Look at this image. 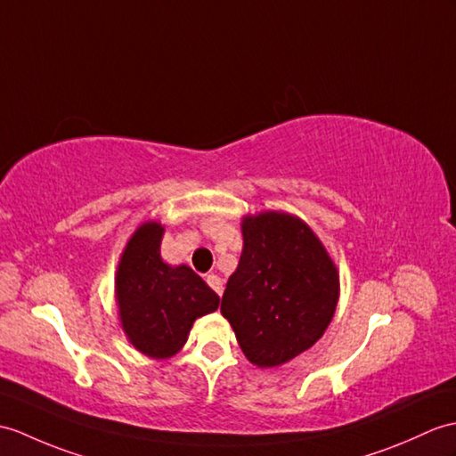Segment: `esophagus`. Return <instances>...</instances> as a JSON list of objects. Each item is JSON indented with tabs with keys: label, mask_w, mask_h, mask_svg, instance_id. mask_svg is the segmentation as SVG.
I'll return each mask as SVG.
<instances>
[{
	"label": "esophagus",
	"mask_w": 456,
	"mask_h": 456,
	"mask_svg": "<svg viewBox=\"0 0 456 456\" xmlns=\"http://www.w3.org/2000/svg\"><path fill=\"white\" fill-rule=\"evenodd\" d=\"M206 281H208V285L211 289H214L217 295H221L224 293V280H221L217 273H209V276L206 278Z\"/></svg>",
	"instance_id": "34e87169"
}]
</instances>
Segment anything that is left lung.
<instances>
[{"mask_svg": "<svg viewBox=\"0 0 456 456\" xmlns=\"http://www.w3.org/2000/svg\"><path fill=\"white\" fill-rule=\"evenodd\" d=\"M240 231L221 314L250 363L280 367L322 338L340 299V273L314 231L288 211L248 214Z\"/></svg>", "mask_w": 456, "mask_h": 456, "instance_id": "8db88e82", "label": "left lung"}]
</instances>
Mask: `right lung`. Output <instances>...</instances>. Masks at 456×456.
<instances>
[{"label": "right lung", "mask_w": 456, "mask_h": 456, "mask_svg": "<svg viewBox=\"0 0 456 456\" xmlns=\"http://www.w3.org/2000/svg\"><path fill=\"white\" fill-rule=\"evenodd\" d=\"M163 235L165 225L143 221L126 242L114 280L122 330L153 359L176 355L194 321L219 306V295L192 268L161 258Z\"/></svg>", "instance_id": "add662e5"}]
</instances>
